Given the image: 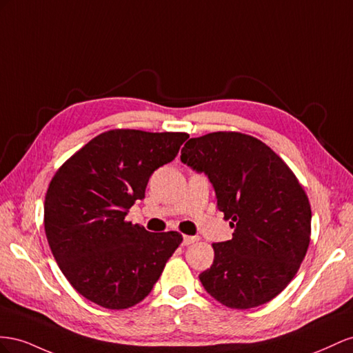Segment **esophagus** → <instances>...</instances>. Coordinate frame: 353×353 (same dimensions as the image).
<instances>
[{"label": "esophagus", "mask_w": 353, "mask_h": 353, "mask_svg": "<svg viewBox=\"0 0 353 353\" xmlns=\"http://www.w3.org/2000/svg\"><path fill=\"white\" fill-rule=\"evenodd\" d=\"M196 239H198L196 236H190V235H183V245H190V244H194Z\"/></svg>", "instance_id": "1"}]
</instances>
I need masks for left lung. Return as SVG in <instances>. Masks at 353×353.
<instances>
[{
    "label": "left lung",
    "mask_w": 353,
    "mask_h": 353,
    "mask_svg": "<svg viewBox=\"0 0 353 353\" xmlns=\"http://www.w3.org/2000/svg\"><path fill=\"white\" fill-rule=\"evenodd\" d=\"M180 159L208 176L217 208L234 228L232 239L213 244L201 284L230 309L268 303L294 278L310 243L303 186L268 145L238 132L189 139Z\"/></svg>",
    "instance_id": "obj_1"
}]
</instances>
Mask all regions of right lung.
Segmentation results:
<instances>
[{
  "mask_svg": "<svg viewBox=\"0 0 353 353\" xmlns=\"http://www.w3.org/2000/svg\"><path fill=\"white\" fill-rule=\"evenodd\" d=\"M188 137L109 130L56 171L44 203L46 236L69 284L87 300L112 310L140 303L182 244L176 230L148 232L125 216Z\"/></svg>",
  "mask_w": 353,
  "mask_h": 353,
  "instance_id": "1",
  "label": "right lung"
}]
</instances>
